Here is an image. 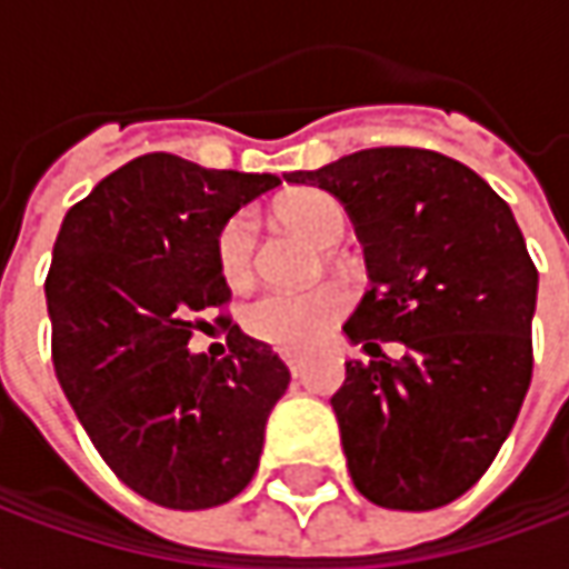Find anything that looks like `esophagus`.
Returning a JSON list of instances; mask_svg holds the SVG:
<instances>
[{"label":"esophagus","mask_w":569,"mask_h":569,"mask_svg":"<svg viewBox=\"0 0 569 569\" xmlns=\"http://www.w3.org/2000/svg\"><path fill=\"white\" fill-rule=\"evenodd\" d=\"M281 358H284V363H288L291 377H300V370H303V358H300V355H291V351H284Z\"/></svg>","instance_id":"esophagus-1"}]
</instances>
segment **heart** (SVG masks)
Here are the masks:
<instances>
[{
    "label": "heart",
    "instance_id": "b5f03b06",
    "mask_svg": "<svg viewBox=\"0 0 569 569\" xmlns=\"http://www.w3.org/2000/svg\"><path fill=\"white\" fill-rule=\"evenodd\" d=\"M278 214L281 221L303 230L322 247L339 243L348 228L345 206L322 189H300L295 196L281 199ZM252 262H256V224L247 211H240L218 230V266L230 284H243L252 274ZM345 307H348V295L341 284H317L303 291L269 288L247 303L243 326L250 336L269 341L281 351H307L332 329V322L345 313Z\"/></svg>",
    "mask_w": 569,
    "mask_h": 569
}]
</instances>
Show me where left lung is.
Wrapping results in <instances>:
<instances>
[{"instance_id":"obj_1","label":"left lung","mask_w":569,"mask_h":569,"mask_svg":"<svg viewBox=\"0 0 569 569\" xmlns=\"http://www.w3.org/2000/svg\"><path fill=\"white\" fill-rule=\"evenodd\" d=\"M288 183L332 192L363 243L370 291L345 336L377 351L332 396L355 488L437 510L488 471L532 382L538 272L510 206L427 148H367ZM402 340L392 362L376 339Z\"/></svg>"}]
</instances>
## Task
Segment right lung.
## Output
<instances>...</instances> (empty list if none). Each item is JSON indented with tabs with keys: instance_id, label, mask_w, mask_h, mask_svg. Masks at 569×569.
Segmentation results:
<instances>
[{
	"instance_id": "add662e5",
	"label": "right lung",
	"mask_w": 569,
	"mask_h": 569,
	"mask_svg": "<svg viewBox=\"0 0 569 569\" xmlns=\"http://www.w3.org/2000/svg\"><path fill=\"white\" fill-rule=\"evenodd\" d=\"M274 187V173L154 151L103 177L56 237V380L113 475L167 510H208L250 485L291 382L272 348L237 326L221 361L187 348L206 326L196 313L230 300L218 230Z\"/></svg>"
}]
</instances>
